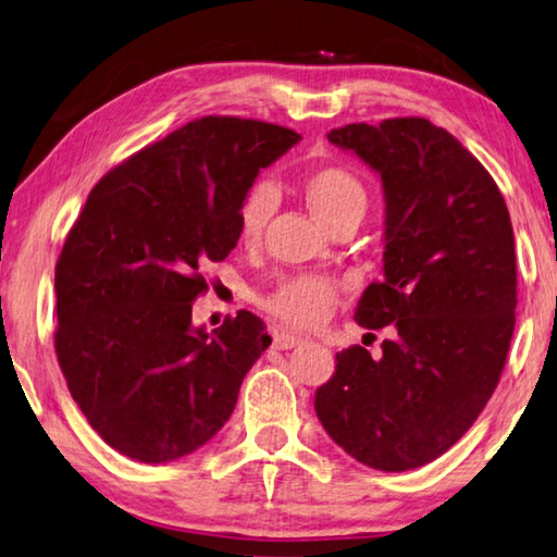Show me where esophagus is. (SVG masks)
<instances>
[{
  "label": "esophagus",
  "mask_w": 557,
  "mask_h": 557,
  "mask_svg": "<svg viewBox=\"0 0 557 557\" xmlns=\"http://www.w3.org/2000/svg\"><path fill=\"white\" fill-rule=\"evenodd\" d=\"M302 342H305L302 337H297V334H289V332H277L275 334V347L277 349H295Z\"/></svg>",
  "instance_id": "34e87169"
}]
</instances>
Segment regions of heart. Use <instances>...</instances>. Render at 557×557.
Wrapping results in <instances>:
<instances>
[{
    "mask_svg": "<svg viewBox=\"0 0 557 557\" xmlns=\"http://www.w3.org/2000/svg\"><path fill=\"white\" fill-rule=\"evenodd\" d=\"M305 198L324 227L361 223L369 208V193L349 168L324 165L305 178ZM275 208L270 183H255L237 210V233L245 245L260 240ZM339 297V282L324 275H289L264 297V310L297 330H312L330 317Z\"/></svg>",
    "mask_w": 557,
    "mask_h": 557,
    "instance_id": "1",
    "label": "heart"
}]
</instances>
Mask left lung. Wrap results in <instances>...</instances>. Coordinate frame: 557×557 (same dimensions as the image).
<instances>
[{"label": "left lung", "instance_id": "8db88e82", "mask_svg": "<svg viewBox=\"0 0 557 557\" xmlns=\"http://www.w3.org/2000/svg\"><path fill=\"white\" fill-rule=\"evenodd\" d=\"M384 188V277L355 320L392 324L382 357L337 355L314 394L326 434L376 471H411L446 454L479 419L506 364L516 324L513 225L496 181L426 119L332 128Z\"/></svg>", "mask_w": 557, "mask_h": 557}]
</instances>
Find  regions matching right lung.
Returning <instances> with one entry per match:
<instances>
[{
    "mask_svg": "<svg viewBox=\"0 0 557 557\" xmlns=\"http://www.w3.org/2000/svg\"><path fill=\"white\" fill-rule=\"evenodd\" d=\"M297 140L275 123L196 119L88 193L57 262L54 347L78 409L119 454L175 461L231 419L272 339L245 310L213 332L193 326L200 268L231 255L260 168Z\"/></svg>",
    "mask_w": 557,
    "mask_h": 557,
    "instance_id": "right-lung-1",
    "label": "right lung"
}]
</instances>
